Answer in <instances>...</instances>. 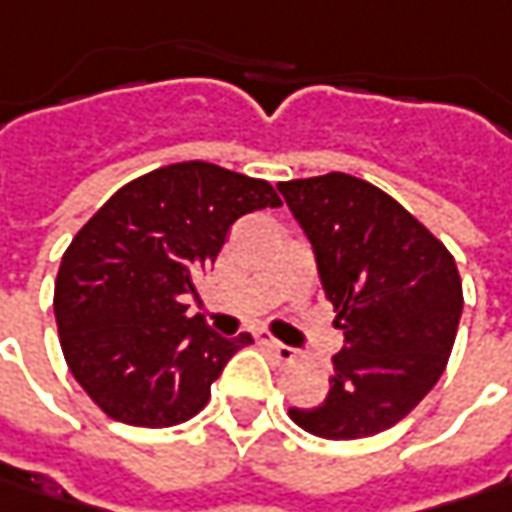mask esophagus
Segmentation results:
<instances>
[{
    "mask_svg": "<svg viewBox=\"0 0 512 512\" xmlns=\"http://www.w3.org/2000/svg\"><path fill=\"white\" fill-rule=\"evenodd\" d=\"M257 341H260V346H263V349H266L278 364H292V361H295V349H292V346L280 344V341H275V338H266V335H263V338H257Z\"/></svg>",
    "mask_w": 512,
    "mask_h": 512,
    "instance_id": "1",
    "label": "esophagus"
}]
</instances>
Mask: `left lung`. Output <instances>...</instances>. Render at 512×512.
<instances>
[{
	"label": "left lung",
	"instance_id": "left-lung-1",
	"mask_svg": "<svg viewBox=\"0 0 512 512\" xmlns=\"http://www.w3.org/2000/svg\"><path fill=\"white\" fill-rule=\"evenodd\" d=\"M309 237L344 349L323 404L289 418L332 441L384 433L435 387L461 318L456 257L387 191L352 174L280 183Z\"/></svg>",
	"mask_w": 512,
	"mask_h": 512
}]
</instances>
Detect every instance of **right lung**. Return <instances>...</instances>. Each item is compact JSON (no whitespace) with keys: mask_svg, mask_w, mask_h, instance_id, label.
Wrapping results in <instances>:
<instances>
[{"mask_svg":"<svg viewBox=\"0 0 512 512\" xmlns=\"http://www.w3.org/2000/svg\"><path fill=\"white\" fill-rule=\"evenodd\" d=\"M275 206L272 183L189 160L125 183L79 229L56 275V329L71 375L108 418L157 430L209 404L252 338H220L186 295L234 220Z\"/></svg>","mask_w":512,"mask_h":512,"instance_id":"obj_1","label":"right lung"}]
</instances>
